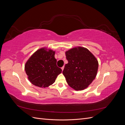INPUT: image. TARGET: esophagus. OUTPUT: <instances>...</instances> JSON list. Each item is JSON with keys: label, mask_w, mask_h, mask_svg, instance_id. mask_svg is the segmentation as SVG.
<instances>
[{"label": "esophagus", "mask_w": 125, "mask_h": 125, "mask_svg": "<svg viewBox=\"0 0 125 125\" xmlns=\"http://www.w3.org/2000/svg\"><path fill=\"white\" fill-rule=\"evenodd\" d=\"M63 69H64V66H63L62 67V71H63Z\"/></svg>", "instance_id": "34e87169"}]
</instances>
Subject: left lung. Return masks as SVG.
<instances>
[{"label":"left lung","instance_id":"obj_1","mask_svg":"<svg viewBox=\"0 0 125 125\" xmlns=\"http://www.w3.org/2000/svg\"><path fill=\"white\" fill-rule=\"evenodd\" d=\"M68 63L62 73L68 85L76 91L83 90L91 83L97 73V60L88 49L76 47L65 52Z\"/></svg>","mask_w":125,"mask_h":125}]
</instances>
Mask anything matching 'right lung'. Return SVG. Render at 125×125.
<instances>
[{"label":"right lung","instance_id":"add662e5","mask_svg":"<svg viewBox=\"0 0 125 125\" xmlns=\"http://www.w3.org/2000/svg\"><path fill=\"white\" fill-rule=\"evenodd\" d=\"M55 52L46 47L36 51L28 60L25 71L31 83L40 88H46L54 83L62 70L57 66Z\"/></svg>","mask_w":125,"mask_h":125}]
</instances>
